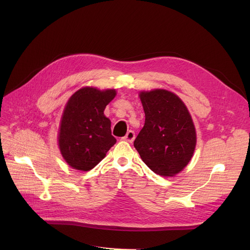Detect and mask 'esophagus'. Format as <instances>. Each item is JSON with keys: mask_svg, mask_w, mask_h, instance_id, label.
I'll return each instance as SVG.
<instances>
[{"mask_svg": "<svg viewBox=\"0 0 250 250\" xmlns=\"http://www.w3.org/2000/svg\"><path fill=\"white\" fill-rule=\"evenodd\" d=\"M135 138H136V135H135V133L133 132V130H128V132L126 133V135L123 138V140L125 141V142H128V143H133Z\"/></svg>", "mask_w": 250, "mask_h": 250, "instance_id": "1", "label": "esophagus"}]
</instances>
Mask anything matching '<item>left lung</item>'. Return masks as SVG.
Returning <instances> with one entry per match:
<instances>
[{
    "instance_id": "8db88e82",
    "label": "left lung",
    "mask_w": 250,
    "mask_h": 250,
    "mask_svg": "<svg viewBox=\"0 0 250 250\" xmlns=\"http://www.w3.org/2000/svg\"><path fill=\"white\" fill-rule=\"evenodd\" d=\"M145 125L134 142L142 160L156 174L179 173L193 155L196 134L182 100L164 89L143 91Z\"/></svg>"
}]
</instances>
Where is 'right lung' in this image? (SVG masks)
<instances>
[{
  "label": "right lung",
  "mask_w": 250,
  "mask_h": 250,
  "mask_svg": "<svg viewBox=\"0 0 250 250\" xmlns=\"http://www.w3.org/2000/svg\"><path fill=\"white\" fill-rule=\"evenodd\" d=\"M115 95L114 89L84 87L69 99L61 120L59 146L71 167L89 171L116 143L111 123L104 115L105 107Z\"/></svg>",
  "instance_id": "obj_1"
}]
</instances>
